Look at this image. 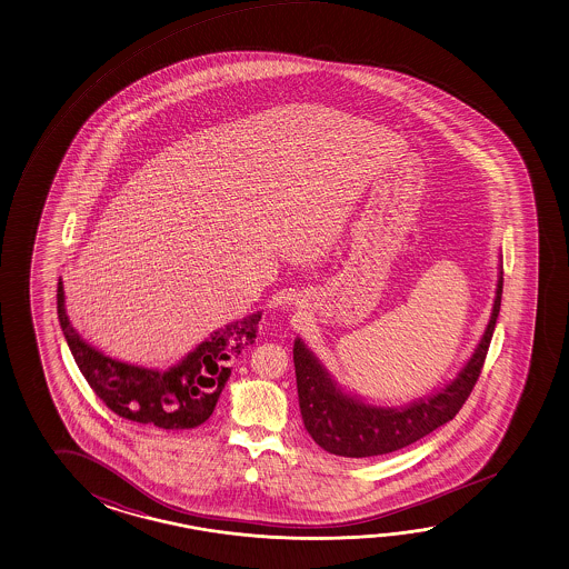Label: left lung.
I'll use <instances>...</instances> for the list:
<instances>
[{"label": "left lung", "mask_w": 569, "mask_h": 569, "mask_svg": "<svg viewBox=\"0 0 569 569\" xmlns=\"http://www.w3.org/2000/svg\"><path fill=\"white\" fill-rule=\"evenodd\" d=\"M501 292L503 269L499 267L493 312L473 357L445 389L403 409L372 407L342 393L321 362L297 339L292 355L300 415L315 443L341 457H372L399 451L437 427L449 423L469 399L483 369L489 342L496 331Z\"/></svg>", "instance_id": "left-lung-1"}]
</instances>
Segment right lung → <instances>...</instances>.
Returning <instances> with one entry per match:
<instances>
[{
  "instance_id": "add662e5",
  "label": "right lung",
  "mask_w": 569,
  "mask_h": 569,
  "mask_svg": "<svg viewBox=\"0 0 569 569\" xmlns=\"http://www.w3.org/2000/svg\"><path fill=\"white\" fill-rule=\"evenodd\" d=\"M58 319L83 379L110 411L134 423L180 431L194 429L212 415L230 377V362L257 339L260 312L212 332L166 372L116 361L83 342L66 317L62 279L58 282Z\"/></svg>"
}]
</instances>
